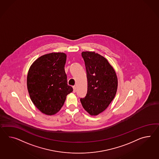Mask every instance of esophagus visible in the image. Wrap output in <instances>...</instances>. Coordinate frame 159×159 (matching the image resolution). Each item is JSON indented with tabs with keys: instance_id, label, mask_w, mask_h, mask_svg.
I'll return each instance as SVG.
<instances>
[{
	"instance_id": "esophagus-1",
	"label": "esophagus",
	"mask_w": 159,
	"mask_h": 159,
	"mask_svg": "<svg viewBox=\"0 0 159 159\" xmlns=\"http://www.w3.org/2000/svg\"><path fill=\"white\" fill-rule=\"evenodd\" d=\"M73 89H74L73 92H74V93H76V86H74V87H73Z\"/></svg>"
}]
</instances>
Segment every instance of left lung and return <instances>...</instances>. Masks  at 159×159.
Masks as SVG:
<instances>
[{
    "instance_id": "1",
    "label": "left lung",
    "mask_w": 159,
    "mask_h": 159,
    "mask_svg": "<svg viewBox=\"0 0 159 159\" xmlns=\"http://www.w3.org/2000/svg\"><path fill=\"white\" fill-rule=\"evenodd\" d=\"M87 78V93L80 99L89 115L98 116L107 108L116 96L118 79L113 67L105 57L95 52H83Z\"/></svg>"
}]
</instances>
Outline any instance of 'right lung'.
Instances as JSON below:
<instances>
[{"mask_svg": "<svg viewBox=\"0 0 159 159\" xmlns=\"http://www.w3.org/2000/svg\"><path fill=\"white\" fill-rule=\"evenodd\" d=\"M66 54L51 53L35 60L27 76V90L31 101L43 114L52 116L58 112L66 95L73 91L67 84L64 66Z\"/></svg>", "mask_w": 159, "mask_h": 159, "instance_id": "right-lung-1", "label": "right lung"}]
</instances>
